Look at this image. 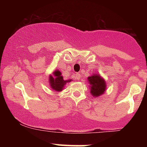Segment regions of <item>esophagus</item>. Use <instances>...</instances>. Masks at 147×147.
Wrapping results in <instances>:
<instances>
[{"instance_id":"obj_1","label":"esophagus","mask_w":147,"mask_h":147,"mask_svg":"<svg viewBox=\"0 0 147 147\" xmlns=\"http://www.w3.org/2000/svg\"><path fill=\"white\" fill-rule=\"evenodd\" d=\"M75 78H76V79H77V80H79V79L82 78V75H81V74L80 73H77V74H76Z\"/></svg>"}]
</instances>
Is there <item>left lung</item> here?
I'll return each instance as SVG.
<instances>
[{
  "instance_id": "left-lung-1",
  "label": "left lung",
  "mask_w": 147,
  "mask_h": 147,
  "mask_svg": "<svg viewBox=\"0 0 147 147\" xmlns=\"http://www.w3.org/2000/svg\"><path fill=\"white\" fill-rule=\"evenodd\" d=\"M88 80L90 84V93L92 97H97L104 93L106 84L104 79H102L99 74H92V76L88 77Z\"/></svg>"
}]
</instances>
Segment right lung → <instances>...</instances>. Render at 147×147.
I'll return each instance as SVG.
<instances>
[{
    "label": "right lung",
    "mask_w": 147,
    "mask_h": 147,
    "mask_svg": "<svg viewBox=\"0 0 147 147\" xmlns=\"http://www.w3.org/2000/svg\"><path fill=\"white\" fill-rule=\"evenodd\" d=\"M49 82H50V86L52 90L59 92V91L63 90L64 86L68 82H71V79L64 80L63 76L61 75V72L57 70L53 72V75H50Z\"/></svg>",
    "instance_id": "obj_1"
}]
</instances>
